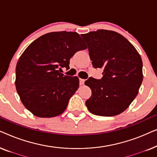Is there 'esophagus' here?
Here are the masks:
<instances>
[{
    "mask_svg": "<svg viewBox=\"0 0 157 157\" xmlns=\"http://www.w3.org/2000/svg\"><path fill=\"white\" fill-rule=\"evenodd\" d=\"M85 80L83 78H79V83H80V85H83L84 84Z\"/></svg>",
    "mask_w": 157,
    "mask_h": 157,
    "instance_id": "esophagus-1",
    "label": "esophagus"
}]
</instances>
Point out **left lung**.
<instances>
[{"label": "left lung", "instance_id": "left-lung-1", "mask_svg": "<svg viewBox=\"0 0 157 157\" xmlns=\"http://www.w3.org/2000/svg\"><path fill=\"white\" fill-rule=\"evenodd\" d=\"M89 46L94 68H103V77L85 81L91 89L86 101L90 112L113 117L129 106L143 80L142 60L134 46L117 32L100 29L81 34Z\"/></svg>", "mask_w": 157, "mask_h": 157}]
</instances>
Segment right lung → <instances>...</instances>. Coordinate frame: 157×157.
Returning <instances> with one entry per match:
<instances>
[{"label": "right lung", "instance_id": "1", "mask_svg": "<svg viewBox=\"0 0 157 157\" xmlns=\"http://www.w3.org/2000/svg\"><path fill=\"white\" fill-rule=\"evenodd\" d=\"M87 48L76 32H51L32 42L16 68V91L21 102L34 116L51 118L66 110L79 86L77 76L60 72L69 68L70 59Z\"/></svg>", "mask_w": 157, "mask_h": 157}]
</instances>
